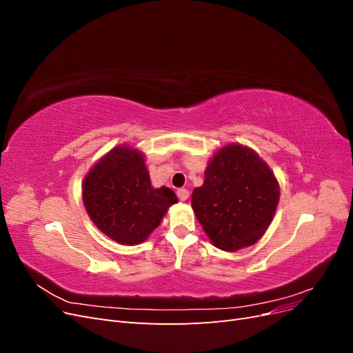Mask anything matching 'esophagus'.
Here are the masks:
<instances>
[{
    "instance_id": "obj_1",
    "label": "esophagus",
    "mask_w": 353,
    "mask_h": 353,
    "mask_svg": "<svg viewBox=\"0 0 353 353\" xmlns=\"http://www.w3.org/2000/svg\"><path fill=\"white\" fill-rule=\"evenodd\" d=\"M176 196H178V199L179 200H187L188 199V196H190V191L187 190V188H179L178 191H176Z\"/></svg>"
}]
</instances>
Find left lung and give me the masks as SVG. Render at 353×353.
Listing matches in <instances>:
<instances>
[{
	"label": "left lung",
	"instance_id": "8db88e82",
	"mask_svg": "<svg viewBox=\"0 0 353 353\" xmlns=\"http://www.w3.org/2000/svg\"><path fill=\"white\" fill-rule=\"evenodd\" d=\"M280 187L270 166L248 147L230 144L213 156L191 206L218 249L236 252L258 241L270 227Z\"/></svg>",
	"mask_w": 353,
	"mask_h": 353
}]
</instances>
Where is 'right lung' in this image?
Instances as JSON below:
<instances>
[{
  "label": "right lung",
  "mask_w": 353,
  "mask_h": 353,
  "mask_svg": "<svg viewBox=\"0 0 353 353\" xmlns=\"http://www.w3.org/2000/svg\"><path fill=\"white\" fill-rule=\"evenodd\" d=\"M82 197L97 228L126 245L143 243L178 201L170 188L152 187L144 156L126 145L95 163L83 179Z\"/></svg>",
  "instance_id": "right-lung-1"
}]
</instances>
